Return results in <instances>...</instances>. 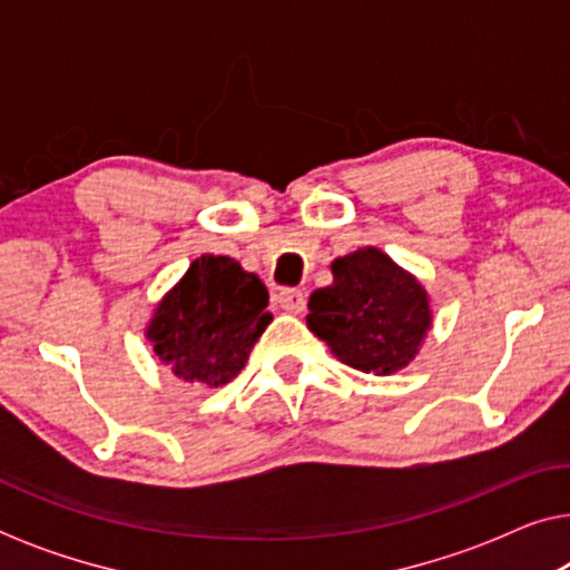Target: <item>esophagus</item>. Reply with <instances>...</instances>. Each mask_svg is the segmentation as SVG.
<instances>
[{
	"label": "esophagus",
	"mask_w": 570,
	"mask_h": 570,
	"mask_svg": "<svg viewBox=\"0 0 570 570\" xmlns=\"http://www.w3.org/2000/svg\"><path fill=\"white\" fill-rule=\"evenodd\" d=\"M277 303L279 308L287 311V314H303V308H306V295L295 291V287H285V291L277 293Z\"/></svg>",
	"instance_id": "esophagus-1"
}]
</instances>
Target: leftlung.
I'll use <instances>...</instances> for the list:
<instances>
[{"mask_svg":"<svg viewBox=\"0 0 570 570\" xmlns=\"http://www.w3.org/2000/svg\"><path fill=\"white\" fill-rule=\"evenodd\" d=\"M332 285L308 298V330L350 368L392 376L415 361L433 330L431 295L376 246L337 256Z\"/></svg>","mask_w":570,"mask_h":570,"instance_id":"left-lung-1","label":"left lung"}]
</instances>
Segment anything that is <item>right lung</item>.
Segmentation results:
<instances>
[{
    "instance_id": "1",
    "label": "right lung",
    "mask_w": 570,
    "mask_h": 570,
    "mask_svg": "<svg viewBox=\"0 0 570 570\" xmlns=\"http://www.w3.org/2000/svg\"><path fill=\"white\" fill-rule=\"evenodd\" d=\"M267 287L254 272L230 256L202 254L155 303L145 337L174 376L217 389L238 376L267 330Z\"/></svg>"
}]
</instances>
